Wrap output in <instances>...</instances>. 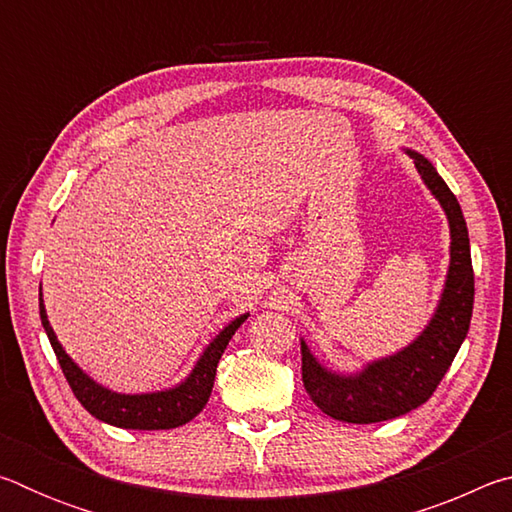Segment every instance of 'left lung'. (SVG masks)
<instances>
[{
	"mask_svg": "<svg viewBox=\"0 0 512 512\" xmlns=\"http://www.w3.org/2000/svg\"><path fill=\"white\" fill-rule=\"evenodd\" d=\"M406 153L411 155L424 185L447 214L452 246L445 289L429 325L422 329L418 339L391 357L366 363V368L352 375L320 366L307 343L300 341L305 391L320 411L341 422H384L418 409L443 381L470 329L474 271L461 205L424 155L411 149H406Z\"/></svg>",
	"mask_w": 512,
	"mask_h": 512,
	"instance_id": "8db88e82",
	"label": "left lung"
}]
</instances>
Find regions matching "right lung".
<instances>
[{
  "label": "right lung",
  "mask_w": 512,
  "mask_h": 512,
  "mask_svg": "<svg viewBox=\"0 0 512 512\" xmlns=\"http://www.w3.org/2000/svg\"><path fill=\"white\" fill-rule=\"evenodd\" d=\"M248 318V314H241L232 323L225 325L216 339L203 350L201 359L196 361L194 370L189 372L185 381H180L178 386L167 388V391H155V393H115L110 388L101 386L90 375L76 366L72 357L63 350V345L58 343L54 329L49 325L45 305H42V287H40V320L42 327L49 336L51 348H54L60 368L67 379L69 388L76 395L85 411L101 422H108L112 427L121 429H140V431H155V429H176L183 427L189 420H194L198 413L205 409L207 400L212 395L216 366L223 350L228 348L232 334L237 332L241 323Z\"/></svg>",
  "instance_id": "1"
}]
</instances>
